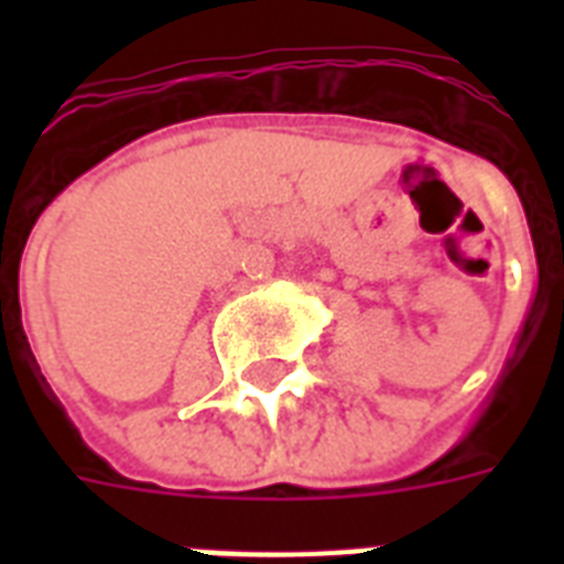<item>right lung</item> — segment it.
<instances>
[{
  "label": "right lung",
  "instance_id": "add662e5",
  "mask_svg": "<svg viewBox=\"0 0 564 564\" xmlns=\"http://www.w3.org/2000/svg\"><path fill=\"white\" fill-rule=\"evenodd\" d=\"M527 325H530V322H527ZM524 336H527V330H524Z\"/></svg>",
  "mask_w": 564,
  "mask_h": 564
}]
</instances>
